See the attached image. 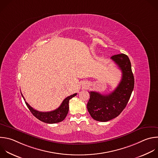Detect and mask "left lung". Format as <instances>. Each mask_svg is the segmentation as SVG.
I'll return each instance as SVG.
<instances>
[{
	"instance_id": "left-lung-1",
	"label": "left lung",
	"mask_w": 158,
	"mask_h": 158,
	"mask_svg": "<svg viewBox=\"0 0 158 158\" xmlns=\"http://www.w3.org/2000/svg\"><path fill=\"white\" fill-rule=\"evenodd\" d=\"M121 70L122 79L116 89L110 94L102 95L90 91L87 104L88 112L93 119L107 122L118 117L127 106L134 88V76L129 58L119 54L110 58Z\"/></svg>"
}]
</instances>
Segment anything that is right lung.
Returning a JSON list of instances; mask_svg holds the SVG:
<instances>
[{
    "mask_svg": "<svg viewBox=\"0 0 158 158\" xmlns=\"http://www.w3.org/2000/svg\"><path fill=\"white\" fill-rule=\"evenodd\" d=\"M22 94V93H21ZM77 95V93L74 94L68 97H66L61 103V106L55 110L47 112H39L33 109L30 105L25 101L23 95L22 94L27 107L29 109L31 114L39 120L46 123H59L64 120L68 115L69 111V102L71 98Z\"/></svg>",
    "mask_w": 158,
    "mask_h": 158,
    "instance_id": "add662e5",
    "label": "right lung"
}]
</instances>
